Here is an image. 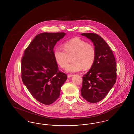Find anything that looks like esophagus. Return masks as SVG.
Returning <instances> with one entry per match:
<instances>
[{
  "label": "esophagus",
  "mask_w": 134,
  "mask_h": 134,
  "mask_svg": "<svg viewBox=\"0 0 134 134\" xmlns=\"http://www.w3.org/2000/svg\"><path fill=\"white\" fill-rule=\"evenodd\" d=\"M72 76H73V75H72V74H68L67 77H68V78H70V77Z\"/></svg>",
  "instance_id": "esophagus-1"
}]
</instances>
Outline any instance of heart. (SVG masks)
<instances>
[{"label":"heart","mask_w":134,"mask_h":134,"mask_svg":"<svg viewBox=\"0 0 134 134\" xmlns=\"http://www.w3.org/2000/svg\"><path fill=\"white\" fill-rule=\"evenodd\" d=\"M64 48H56L54 52V56L58 64L61 68L67 65L69 56H72V62L69 64L66 71L68 72H77L88 69L94 63L96 58V49L91 44L79 38L70 39L64 44Z\"/></svg>","instance_id":"1"}]
</instances>
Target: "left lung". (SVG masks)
<instances>
[{
	"label": "left lung",
	"mask_w": 134,
	"mask_h": 134,
	"mask_svg": "<svg viewBox=\"0 0 134 134\" xmlns=\"http://www.w3.org/2000/svg\"><path fill=\"white\" fill-rule=\"evenodd\" d=\"M90 39L96 49V58L89 71L83 75L81 96L90 103L103 99L114 85L116 79V63L110 47L98 35L83 33Z\"/></svg>",
	"instance_id": "1"
}]
</instances>
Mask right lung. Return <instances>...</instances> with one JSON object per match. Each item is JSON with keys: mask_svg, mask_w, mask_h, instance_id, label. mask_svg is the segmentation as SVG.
Returning a JSON list of instances; mask_svg holds the SVG:
<instances>
[{"mask_svg": "<svg viewBox=\"0 0 134 134\" xmlns=\"http://www.w3.org/2000/svg\"><path fill=\"white\" fill-rule=\"evenodd\" d=\"M64 32H42L37 35L26 48L21 59V79L32 96L46 105L59 97L67 76L59 71L54 48Z\"/></svg>", "mask_w": 134, "mask_h": 134, "instance_id": "obj_1", "label": "right lung"}]
</instances>
